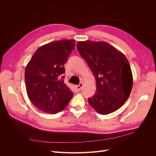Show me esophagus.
<instances>
[{"label": "esophagus", "mask_w": 156, "mask_h": 156, "mask_svg": "<svg viewBox=\"0 0 156 156\" xmlns=\"http://www.w3.org/2000/svg\"><path fill=\"white\" fill-rule=\"evenodd\" d=\"M83 85V83H80L79 85H77V86L75 87V88H76V90H77L79 91L81 89V88H82Z\"/></svg>", "instance_id": "34e87169"}]
</instances>
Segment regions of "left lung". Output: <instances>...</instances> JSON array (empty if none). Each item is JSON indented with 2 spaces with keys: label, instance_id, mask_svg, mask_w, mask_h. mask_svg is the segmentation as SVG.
Wrapping results in <instances>:
<instances>
[{
  "label": "left lung",
  "instance_id": "obj_1",
  "mask_svg": "<svg viewBox=\"0 0 156 156\" xmlns=\"http://www.w3.org/2000/svg\"><path fill=\"white\" fill-rule=\"evenodd\" d=\"M77 48L96 80V92L88 99L98 113L119 109L129 98L133 86L130 65L125 55L103 41H79Z\"/></svg>",
  "mask_w": 156,
  "mask_h": 156
}]
</instances>
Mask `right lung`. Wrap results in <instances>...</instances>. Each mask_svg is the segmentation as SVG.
I'll use <instances>...</instances> for the list:
<instances>
[{
  "label": "right lung",
  "mask_w": 156,
  "mask_h": 156,
  "mask_svg": "<svg viewBox=\"0 0 156 156\" xmlns=\"http://www.w3.org/2000/svg\"><path fill=\"white\" fill-rule=\"evenodd\" d=\"M75 49V41L63 40L40 47L25 68L28 97L38 109L49 114L64 110L73 93L64 82V65Z\"/></svg>",
  "instance_id": "right-lung-1"
}]
</instances>
